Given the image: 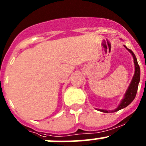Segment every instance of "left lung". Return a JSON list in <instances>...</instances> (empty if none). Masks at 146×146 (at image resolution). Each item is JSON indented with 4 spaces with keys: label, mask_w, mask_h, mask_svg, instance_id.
Returning a JSON list of instances; mask_svg holds the SVG:
<instances>
[{
    "label": "left lung",
    "mask_w": 146,
    "mask_h": 146,
    "mask_svg": "<svg viewBox=\"0 0 146 146\" xmlns=\"http://www.w3.org/2000/svg\"><path fill=\"white\" fill-rule=\"evenodd\" d=\"M124 47L130 52L131 54L133 56V62L134 64H135V73H134L133 76V79L131 80V84H130L129 86H128V89H127L126 92H125V95H124V98L122 99V101L121 102L120 104L119 105L117 108L114 110L112 111H107V110H104V109H98L99 111L102 112H104V113H109V112H116L118 111L121 110V109L125 108L127 106L130 104L131 102L133 101V99H135V95H136L137 91H138V84L140 82V77H141V70H140V67L138 64V61H137V59L135 57V55L134 54V53L131 51V50L127 48L125 45Z\"/></svg>",
    "instance_id": "1"
}]
</instances>
